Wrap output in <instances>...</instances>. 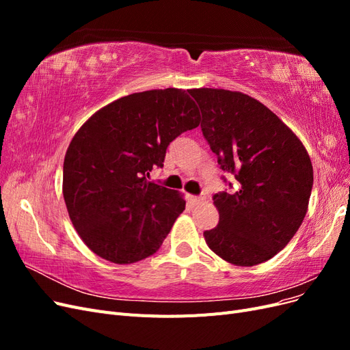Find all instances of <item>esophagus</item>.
<instances>
[{
	"label": "esophagus",
	"instance_id": "esophagus-1",
	"mask_svg": "<svg viewBox=\"0 0 350 350\" xmlns=\"http://www.w3.org/2000/svg\"><path fill=\"white\" fill-rule=\"evenodd\" d=\"M189 201H191L193 206H200L201 203L204 201V197H196V196H191L189 197Z\"/></svg>",
	"mask_w": 350,
	"mask_h": 350
}]
</instances>
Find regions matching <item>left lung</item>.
<instances>
[{
	"label": "left lung",
	"instance_id": "obj_1",
	"mask_svg": "<svg viewBox=\"0 0 350 350\" xmlns=\"http://www.w3.org/2000/svg\"><path fill=\"white\" fill-rule=\"evenodd\" d=\"M203 115L201 131L238 189L215 194L219 224L204 232L208 248L241 267L282 251L306 215L314 183L308 152L261 102L241 92L189 89Z\"/></svg>",
	"mask_w": 350,
	"mask_h": 350
}]
</instances>
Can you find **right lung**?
I'll use <instances>...</instances> for the list:
<instances>
[{
	"label": "right lung",
	"mask_w": 350,
	"mask_h": 350,
	"mask_svg": "<svg viewBox=\"0 0 350 350\" xmlns=\"http://www.w3.org/2000/svg\"><path fill=\"white\" fill-rule=\"evenodd\" d=\"M200 120L187 92L169 88L116 99L80 126L66 153L62 194L74 229L96 256L131 264L161 248L185 200L145 176Z\"/></svg>",
	"instance_id": "obj_1"
}]
</instances>
